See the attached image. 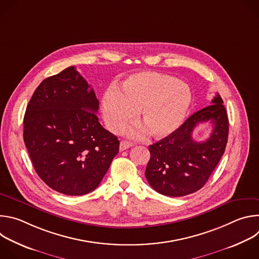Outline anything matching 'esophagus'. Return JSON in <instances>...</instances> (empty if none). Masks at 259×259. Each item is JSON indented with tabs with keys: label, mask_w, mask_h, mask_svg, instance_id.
Here are the masks:
<instances>
[{
	"label": "esophagus",
	"mask_w": 259,
	"mask_h": 259,
	"mask_svg": "<svg viewBox=\"0 0 259 259\" xmlns=\"http://www.w3.org/2000/svg\"><path fill=\"white\" fill-rule=\"evenodd\" d=\"M133 144L131 143V142H129V141H126V140H122L121 142H120V151L122 152V151H125V150H127V149H129V147H131Z\"/></svg>",
	"instance_id": "obj_1"
}]
</instances>
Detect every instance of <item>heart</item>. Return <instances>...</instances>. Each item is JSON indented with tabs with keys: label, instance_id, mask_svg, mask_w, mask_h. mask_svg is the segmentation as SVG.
I'll return each mask as SVG.
<instances>
[{
	"label": "heart",
	"instance_id": "obj_1",
	"mask_svg": "<svg viewBox=\"0 0 259 259\" xmlns=\"http://www.w3.org/2000/svg\"><path fill=\"white\" fill-rule=\"evenodd\" d=\"M192 103L189 86L174 77L144 71L130 76L122 91L108 89L102 98L101 108L107 128L118 132L136 118L149 135L164 138L173 133L183 122ZM143 128L129 131L132 136H141Z\"/></svg>",
	"mask_w": 259,
	"mask_h": 259
}]
</instances>
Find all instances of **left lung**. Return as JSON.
Listing matches in <instances>:
<instances>
[{
    "mask_svg": "<svg viewBox=\"0 0 259 259\" xmlns=\"http://www.w3.org/2000/svg\"><path fill=\"white\" fill-rule=\"evenodd\" d=\"M213 124L210 137L198 143L192 139L200 122ZM229 119L219 94L212 104L193 114L178 129L149 146L151 159L145 169L150 186L168 197H182L204 187L223 157L228 142Z\"/></svg>",
    "mask_w": 259,
    "mask_h": 259,
    "instance_id": "8db88e82",
    "label": "left lung"
}]
</instances>
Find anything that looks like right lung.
<instances>
[{
    "label": "right lung",
    "instance_id": "obj_1",
    "mask_svg": "<svg viewBox=\"0 0 259 259\" xmlns=\"http://www.w3.org/2000/svg\"><path fill=\"white\" fill-rule=\"evenodd\" d=\"M99 101L69 66L33 92L23 119V139L35 172L52 190L82 196L94 191L119 153L120 142L97 118Z\"/></svg>",
    "mask_w": 259,
    "mask_h": 259
}]
</instances>
